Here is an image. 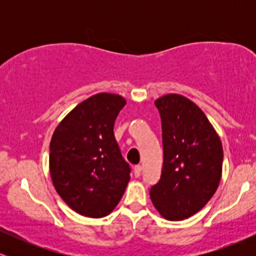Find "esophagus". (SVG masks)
<instances>
[{
  "label": "esophagus",
  "mask_w": 256,
  "mask_h": 256,
  "mask_svg": "<svg viewBox=\"0 0 256 256\" xmlns=\"http://www.w3.org/2000/svg\"><path fill=\"white\" fill-rule=\"evenodd\" d=\"M134 177L136 178H138L140 177V174H142V166H136L134 168Z\"/></svg>",
  "instance_id": "obj_1"
}]
</instances>
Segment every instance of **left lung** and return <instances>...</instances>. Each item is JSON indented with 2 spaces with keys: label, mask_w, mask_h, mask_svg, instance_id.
<instances>
[{
  "label": "left lung",
  "mask_w": 256,
  "mask_h": 256,
  "mask_svg": "<svg viewBox=\"0 0 256 256\" xmlns=\"http://www.w3.org/2000/svg\"><path fill=\"white\" fill-rule=\"evenodd\" d=\"M162 126L161 178L150 200L162 218L179 222L201 210L218 189L222 144L216 128L192 100L167 94L155 100Z\"/></svg>",
  "instance_id": "left-lung-1"
}]
</instances>
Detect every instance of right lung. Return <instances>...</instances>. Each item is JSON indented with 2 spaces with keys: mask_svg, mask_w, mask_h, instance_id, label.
Masks as SVG:
<instances>
[{
  "mask_svg": "<svg viewBox=\"0 0 256 256\" xmlns=\"http://www.w3.org/2000/svg\"><path fill=\"white\" fill-rule=\"evenodd\" d=\"M126 100L100 92L76 106L56 126L50 140L52 185L71 210L89 218L112 213L130 180L113 128Z\"/></svg>",
  "mask_w": 256,
  "mask_h": 256,
  "instance_id": "1",
  "label": "right lung"
}]
</instances>
